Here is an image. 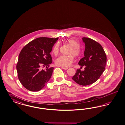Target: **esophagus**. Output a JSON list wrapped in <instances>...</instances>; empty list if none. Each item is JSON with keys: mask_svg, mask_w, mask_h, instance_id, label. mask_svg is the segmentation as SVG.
Here are the masks:
<instances>
[{"mask_svg": "<svg viewBox=\"0 0 125 125\" xmlns=\"http://www.w3.org/2000/svg\"><path fill=\"white\" fill-rule=\"evenodd\" d=\"M61 68L64 69V70H66L68 69V68H67V67H61Z\"/></svg>", "mask_w": 125, "mask_h": 125, "instance_id": "34e87169", "label": "esophagus"}]
</instances>
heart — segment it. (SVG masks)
<instances>
[{
	"instance_id": "b5f03b06",
	"label": "heart",
	"mask_w": 125,
	"mask_h": 125,
	"mask_svg": "<svg viewBox=\"0 0 125 125\" xmlns=\"http://www.w3.org/2000/svg\"><path fill=\"white\" fill-rule=\"evenodd\" d=\"M66 43L71 46L68 51L69 54H73L74 56H79L80 54V50L79 49L80 45L78 42L73 39H68ZM60 48V43L57 42L52 48V52L54 55H57L59 53ZM72 54L67 55H61L57 58L55 60V64L57 65L64 67H69L73 61V57Z\"/></svg>"
}]
</instances>
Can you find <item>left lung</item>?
I'll return each mask as SVG.
<instances>
[{
	"label": "left lung",
	"instance_id": "obj_1",
	"mask_svg": "<svg viewBox=\"0 0 125 125\" xmlns=\"http://www.w3.org/2000/svg\"><path fill=\"white\" fill-rule=\"evenodd\" d=\"M85 44L84 57L78 65L85 66L84 70L78 69L72 79L79 85L86 86L96 82L105 69L107 57L102 46L94 40L83 37Z\"/></svg>",
	"mask_w": 125,
	"mask_h": 125
}]
</instances>
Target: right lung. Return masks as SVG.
<instances>
[{
  "mask_svg": "<svg viewBox=\"0 0 125 125\" xmlns=\"http://www.w3.org/2000/svg\"><path fill=\"white\" fill-rule=\"evenodd\" d=\"M59 38L39 37L28 43L20 52L17 65L18 79L29 91L42 90L52 76L54 67L50 54L54 44ZM46 66L45 70L41 66Z\"/></svg>",
  "mask_w": 125,
  "mask_h": 125,
  "instance_id": "add662e5",
  "label": "right lung"
}]
</instances>
